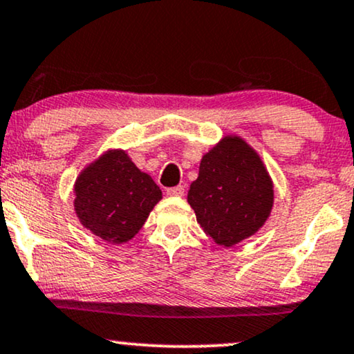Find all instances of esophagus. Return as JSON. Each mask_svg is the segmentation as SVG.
<instances>
[{
    "label": "esophagus",
    "mask_w": 354,
    "mask_h": 354,
    "mask_svg": "<svg viewBox=\"0 0 354 354\" xmlns=\"http://www.w3.org/2000/svg\"><path fill=\"white\" fill-rule=\"evenodd\" d=\"M184 185H177V187H170V189H167V195H170V197H182L184 195Z\"/></svg>",
    "instance_id": "1"
}]
</instances>
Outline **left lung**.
<instances>
[{"instance_id":"obj_1","label":"left lung","mask_w":354,"mask_h":354,"mask_svg":"<svg viewBox=\"0 0 354 354\" xmlns=\"http://www.w3.org/2000/svg\"><path fill=\"white\" fill-rule=\"evenodd\" d=\"M187 202L205 233L230 248L263 228L272 210L274 184L259 154L230 134L203 154Z\"/></svg>"}]
</instances>
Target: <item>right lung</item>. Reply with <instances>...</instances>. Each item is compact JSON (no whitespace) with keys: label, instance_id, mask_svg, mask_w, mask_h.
<instances>
[{"label":"right lung","instance_id":"right-lung-1","mask_svg":"<svg viewBox=\"0 0 354 354\" xmlns=\"http://www.w3.org/2000/svg\"><path fill=\"white\" fill-rule=\"evenodd\" d=\"M80 223L113 244L129 241L162 198L149 174L141 172L123 149H110L86 165L73 185Z\"/></svg>","mask_w":354,"mask_h":354}]
</instances>
